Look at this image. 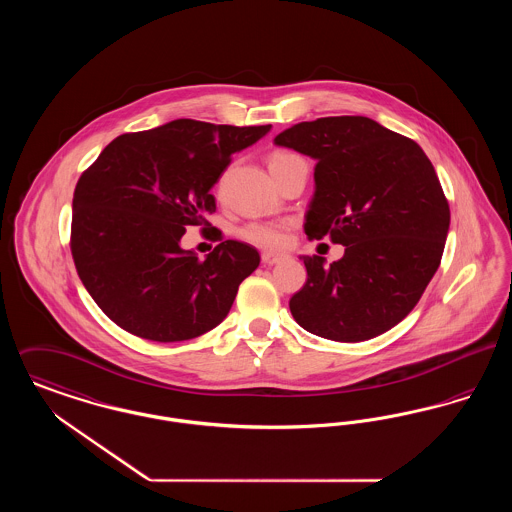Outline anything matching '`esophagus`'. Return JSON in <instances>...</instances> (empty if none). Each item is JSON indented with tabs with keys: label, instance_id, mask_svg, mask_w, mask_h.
Here are the masks:
<instances>
[{
	"label": "esophagus",
	"instance_id": "1",
	"mask_svg": "<svg viewBox=\"0 0 512 512\" xmlns=\"http://www.w3.org/2000/svg\"><path fill=\"white\" fill-rule=\"evenodd\" d=\"M261 259H263V263H265V265H276V263H282L284 259H288V255H286V253H272V251H265V253L261 255Z\"/></svg>",
	"mask_w": 512,
	"mask_h": 512
}]
</instances>
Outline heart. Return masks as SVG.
<instances>
[{"mask_svg": "<svg viewBox=\"0 0 512 512\" xmlns=\"http://www.w3.org/2000/svg\"><path fill=\"white\" fill-rule=\"evenodd\" d=\"M293 157L292 153L278 151L270 157V167L276 163H282ZM288 228L290 224L286 220H251L240 228V238L265 249H280L288 244Z\"/></svg>", "mask_w": 512, "mask_h": 512, "instance_id": "b5f03b06", "label": "heart"}]
</instances>
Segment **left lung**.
<instances>
[{
	"mask_svg": "<svg viewBox=\"0 0 512 512\" xmlns=\"http://www.w3.org/2000/svg\"><path fill=\"white\" fill-rule=\"evenodd\" d=\"M317 161L305 215L311 240L345 245L330 267L303 255L295 322L334 341H365L407 317L436 274L449 203L422 147L368 117L299 122L274 138Z\"/></svg>",
	"mask_w": 512,
	"mask_h": 512,
	"instance_id": "1",
	"label": "left lung"
}]
</instances>
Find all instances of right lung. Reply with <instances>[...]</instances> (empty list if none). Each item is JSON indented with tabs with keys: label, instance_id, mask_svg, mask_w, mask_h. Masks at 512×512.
Segmentation results:
<instances>
[{
	"label": "right lung",
	"instance_id": "add662e5",
	"mask_svg": "<svg viewBox=\"0 0 512 512\" xmlns=\"http://www.w3.org/2000/svg\"><path fill=\"white\" fill-rule=\"evenodd\" d=\"M265 126L176 119L115 138L74 188L71 253L84 288L122 330L144 340L197 338L226 318L259 267L253 245L222 240L199 259L180 247L186 226L209 224L211 188L232 153Z\"/></svg>",
	"mask_w": 512,
	"mask_h": 512
}]
</instances>
